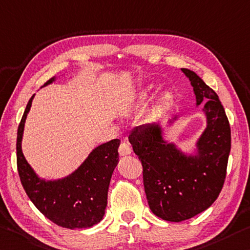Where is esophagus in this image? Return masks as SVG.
<instances>
[{"instance_id": "34e87169", "label": "esophagus", "mask_w": 250, "mask_h": 250, "mask_svg": "<svg viewBox=\"0 0 250 250\" xmlns=\"http://www.w3.org/2000/svg\"><path fill=\"white\" fill-rule=\"evenodd\" d=\"M132 149H131V146L129 144H126V142H121L120 146H119V153H120V156H128V154L131 153Z\"/></svg>"}]
</instances>
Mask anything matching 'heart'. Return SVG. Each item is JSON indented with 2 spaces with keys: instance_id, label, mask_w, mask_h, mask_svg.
Returning a JSON list of instances; mask_svg holds the SVG:
<instances>
[{
  "instance_id": "1",
  "label": "heart",
  "mask_w": 250,
  "mask_h": 250,
  "mask_svg": "<svg viewBox=\"0 0 250 250\" xmlns=\"http://www.w3.org/2000/svg\"><path fill=\"white\" fill-rule=\"evenodd\" d=\"M153 94L154 93H153V91L151 89H150V88L149 89H146L144 92H141L139 94V97L136 99V101H134V105L144 104V102L150 100V99L153 97ZM171 101H172V96L170 93H166L165 96L162 97V99H161V104H164V105L170 104H171Z\"/></svg>"
}]
</instances>
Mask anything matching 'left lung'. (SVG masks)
Here are the masks:
<instances>
[{
    "instance_id": "obj_1",
    "label": "left lung",
    "mask_w": 250,
    "mask_h": 250,
    "mask_svg": "<svg viewBox=\"0 0 250 250\" xmlns=\"http://www.w3.org/2000/svg\"><path fill=\"white\" fill-rule=\"evenodd\" d=\"M181 70L191 83L197 105L206 101L207 128L197 142L196 156H186L168 144L160 125L137 126L129 134L144 169L150 209L173 223L190 219L215 203L223 189L231 146L230 125L217 93L193 71Z\"/></svg>"
}]
</instances>
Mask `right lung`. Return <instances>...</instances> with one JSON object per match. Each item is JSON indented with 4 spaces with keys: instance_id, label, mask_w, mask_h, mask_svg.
Masks as SVG:
<instances>
[{
    "instance_id": "1",
    "label": "right lung",
    "mask_w": 250,
    "mask_h": 250,
    "mask_svg": "<svg viewBox=\"0 0 250 250\" xmlns=\"http://www.w3.org/2000/svg\"><path fill=\"white\" fill-rule=\"evenodd\" d=\"M54 81L51 78L44 85ZM34 94L27 102L18 128L17 164L20 180L30 200L47 219L63 228H89L104 215L111 176L119 161L120 140L97 146L84 162L63 179H40L23 156L21 142Z\"/></svg>"
}]
</instances>
